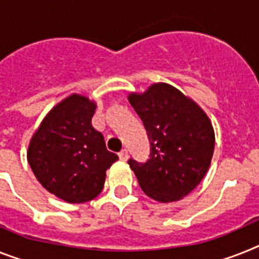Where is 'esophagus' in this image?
<instances>
[{
    "label": "esophagus",
    "instance_id": "obj_1",
    "mask_svg": "<svg viewBox=\"0 0 259 259\" xmlns=\"http://www.w3.org/2000/svg\"><path fill=\"white\" fill-rule=\"evenodd\" d=\"M118 158H119V160L125 162V160L127 159V150H122L121 153H118Z\"/></svg>",
    "mask_w": 259,
    "mask_h": 259
}]
</instances>
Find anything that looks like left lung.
<instances>
[{
  "instance_id": "left-lung-1",
  "label": "left lung",
  "mask_w": 259,
  "mask_h": 259,
  "mask_svg": "<svg viewBox=\"0 0 259 259\" xmlns=\"http://www.w3.org/2000/svg\"><path fill=\"white\" fill-rule=\"evenodd\" d=\"M127 100L147 130L151 153L146 163L130 159L140 187L159 203L192 192L209 170L214 130L201 106L167 82H154Z\"/></svg>"
}]
</instances>
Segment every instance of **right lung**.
<instances>
[{"mask_svg":"<svg viewBox=\"0 0 259 259\" xmlns=\"http://www.w3.org/2000/svg\"><path fill=\"white\" fill-rule=\"evenodd\" d=\"M96 108V101L84 95H69L46 114L27 147L36 180L66 203H87L99 196L106 170L118 160L92 126Z\"/></svg>","mask_w":259,"mask_h":259,"instance_id":"obj_1","label":"right lung"}]
</instances>
